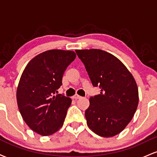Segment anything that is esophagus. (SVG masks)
<instances>
[{
	"label": "esophagus",
	"mask_w": 157,
	"mask_h": 157,
	"mask_svg": "<svg viewBox=\"0 0 157 157\" xmlns=\"http://www.w3.org/2000/svg\"><path fill=\"white\" fill-rule=\"evenodd\" d=\"M72 98L74 99V100H77V99L82 98V97L80 96V95H78V94H75V96H73Z\"/></svg>",
	"instance_id": "34e87169"
}]
</instances>
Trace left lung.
Segmentation results:
<instances>
[{
	"label": "left lung",
	"mask_w": 157,
	"mask_h": 157,
	"mask_svg": "<svg viewBox=\"0 0 157 157\" xmlns=\"http://www.w3.org/2000/svg\"><path fill=\"white\" fill-rule=\"evenodd\" d=\"M91 83L99 86L100 94L91 97L85 111L87 125L103 137L120 134L131 122L137 109L139 94L134 77L125 65L100 49L76 50Z\"/></svg>",
	"instance_id": "1"
}]
</instances>
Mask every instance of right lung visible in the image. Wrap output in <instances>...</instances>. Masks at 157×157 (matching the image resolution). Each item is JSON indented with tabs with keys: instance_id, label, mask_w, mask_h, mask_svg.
Masks as SVG:
<instances>
[{
	"instance_id": "1",
	"label": "right lung",
	"mask_w": 157,
	"mask_h": 157,
	"mask_svg": "<svg viewBox=\"0 0 157 157\" xmlns=\"http://www.w3.org/2000/svg\"><path fill=\"white\" fill-rule=\"evenodd\" d=\"M75 57L72 51L48 50L34 57L23 70L17 89V105L23 120L37 134L51 135L63 125L71 100L55 94Z\"/></svg>"
}]
</instances>
